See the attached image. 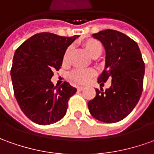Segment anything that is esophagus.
I'll return each mask as SVG.
<instances>
[{
	"label": "esophagus",
	"mask_w": 154,
	"mask_h": 154,
	"mask_svg": "<svg viewBox=\"0 0 154 154\" xmlns=\"http://www.w3.org/2000/svg\"><path fill=\"white\" fill-rule=\"evenodd\" d=\"M84 88H83V87H77V90L78 91L84 90Z\"/></svg>",
	"instance_id": "34e87169"
}]
</instances>
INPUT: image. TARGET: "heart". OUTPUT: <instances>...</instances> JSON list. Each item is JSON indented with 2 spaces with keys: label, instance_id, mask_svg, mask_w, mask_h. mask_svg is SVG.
Masks as SVG:
<instances>
[{
  "label": "heart",
  "instance_id": "b5f03b06",
  "mask_svg": "<svg viewBox=\"0 0 154 154\" xmlns=\"http://www.w3.org/2000/svg\"><path fill=\"white\" fill-rule=\"evenodd\" d=\"M82 45L85 50L88 54L90 55L92 58L97 59L100 55H102L103 51V46L102 43L95 38H88L82 42ZM72 51V46L66 48V51L64 52L63 57H62V63L66 65L69 63L70 60V55ZM96 72L94 69H75L72 72L70 73L69 77L71 81L77 83V84H86L93 77H94Z\"/></svg>",
  "mask_w": 154,
  "mask_h": 154
}]
</instances>
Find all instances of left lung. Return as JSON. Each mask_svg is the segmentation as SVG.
<instances>
[{
	"instance_id": "left-lung-1",
	"label": "left lung",
	"mask_w": 154,
	"mask_h": 154,
	"mask_svg": "<svg viewBox=\"0 0 154 154\" xmlns=\"http://www.w3.org/2000/svg\"><path fill=\"white\" fill-rule=\"evenodd\" d=\"M106 51L105 68L98 78L111 86L103 92L96 88V95L88 103L90 114L105 123L123 120L138 103L143 88L145 65L138 45L131 38L116 30L105 29L94 33Z\"/></svg>"
}]
</instances>
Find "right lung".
I'll list each match as a JSON object with an SVG mask.
<instances>
[{
    "mask_svg": "<svg viewBox=\"0 0 154 154\" xmlns=\"http://www.w3.org/2000/svg\"><path fill=\"white\" fill-rule=\"evenodd\" d=\"M77 37L36 33L16 50L11 69L14 95L22 111L36 124L61 120L77 92L67 82L55 87L51 81L53 72L60 68L64 52Z\"/></svg>",
    "mask_w": 154,
    "mask_h": 154,
    "instance_id": "1",
    "label": "right lung"
}]
</instances>
